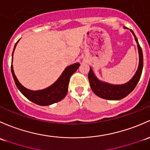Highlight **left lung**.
Returning a JSON list of instances; mask_svg holds the SVG:
<instances>
[{"instance_id": "8db88e82", "label": "left lung", "mask_w": 150, "mask_h": 150, "mask_svg": "<svg viewBox=\"0 0 150 150\" xmlns=\"http://www.w3.org/2000/svg\"><path fill=\"white\" fill-rule=\"evenodd\" d=\"M124 29L127 28L124 27ZM130 31L134 35V39L137 44V47H138L139 58L138 69L134 76L128 82L123 84H112L98 79V78L95 76V73L92 71V68L90 67L89 74H88V79L90 84V87L94 93L100 98L110 100H118L124 98L134 90L137 83L139 81L143 69L142 50L139 44L138 40L135 34L132 29H130Z\"/></svg>"}]
</instances>
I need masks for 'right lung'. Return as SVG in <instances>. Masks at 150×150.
<instances>
[{"label":"right lung","mask_w":150,"mask_h":150,"mask_svg":"<svg viewBox=\"0 0 150 150\" xmlns=\"http://www.w3.org/2000/svg\"><path fill=\"white\" fill-rule=\"evenodd\" d=\"M19 40L16 42L13 47V53H12V62L13 63V55L16 46L17 45V43ZM80 64L79 63L70 65L67 66L59 78L48 87L40 90H31L24 87L21 83L18 81L16 78V75L13 71V65L11 64V73L13 75V79H14L15 84L17 86L18 89L21 92L24 97H26L28 100L32 101V103L38 104L39 105L46 106L50 105L53 103H58L63 100L66 97L68 92V86H69V79H70L71 76L79 69Z\"/></svg>","instance_id":"1"}]
</instances>
